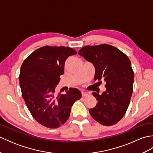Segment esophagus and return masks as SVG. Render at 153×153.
I'll use <instances>...</instances> for the list:
<instances>
[{
	"label": "esophagus",
	"instance_id": "obj_1",
	"mask_svg": "<svg viewBox=\"0 0 153 153\" xmlns=\"http://www.w3.org/2000/svg\"><path fill=\"white\" fill-rule=\"evenodd\" d=\"M82 97H87L89 96V93H87L86 92H82Z\"/></svg>",
	"mask_w": 153,
	"mask_h": 153
}]
</instances>
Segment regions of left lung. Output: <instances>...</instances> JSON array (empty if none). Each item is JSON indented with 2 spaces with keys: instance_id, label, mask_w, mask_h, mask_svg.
Returning <instances> with one entry per match:
<instances>
[{
  "instance_id": "obj_1",
  "label": "left lung",
  "mask_w": 153,
  "mask_h": 153,
  "mask_svg": "<svg viewBox=\"0 0 153 153\" xmlns=\"http://www.w3.org/2000/svg\"><path fill=\"white\" fill-rule=\"evenodd\" d=\"M78 54L94 65V79L106 82L105 92L101 95L93 93L97 103L89 110L91 116L103 126L116 124L125 115L133 93L134 72L130 60L108 44L87 45L81 48Z\"/></svg>"
}]
</instances>
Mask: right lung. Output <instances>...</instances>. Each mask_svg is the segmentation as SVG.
I'll return each instance as SVG.
<instances>
[{
  "label": "right lung",
  "mask_w": 153,
  "mask_h": 153,
  "mask_svg": "<svg viewBox=\"0 0 153 153\" xmlns=\"http://www.w3.org/2000/svg\"><path fill=\"white\" fill-rule=\"evenodd\" d=\"M77 54L74 48L44 46L37 48L22 63L19 76L22 95L31 116L48 128H59L69 118L73 104L82 97L76 88L56 93L64 74L65 61Z\"/></svg>",
  "instance_id": "right-lung-1"
}]
</instances>
